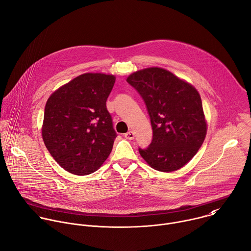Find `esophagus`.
<instances>
[{"mask_svg": "<svg viewBox=\"0 0 251 251\" xmlns=\"http://www.w3.org/2000/svg\"><path fill=\"white\" fill-rule=\"evenodd\" d=\"M124 136H125V138L128 139V140H133V139L135 138V134H134V132H132V131L127 132Z\"/></svg>", "mask_w": 251, "mask_h": 251, "instance_id": "esophagus-1", "label": "esophagus"}]
</instances>
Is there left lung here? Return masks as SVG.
Returning a JSON list of instances; mask_svg holds the SVG:
<instances>
[{"label":"left lung","instance_id":"8db88e82","mask_svg":"<svg viewBox=\"0 0 251 251\" xmlns=\"http://www.w3.org/2000/svg\"><path fill=\"white\" fill-rule=\"evenodd\" d=\"M142 97L152 128V140L142 157L158 172L181 169L202 146L207 124L199 93L190 83L161 68H147L127 77Z\"/></svg>","mask_w":251,"mask_h":251}]
</instances>
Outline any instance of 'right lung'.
I'll use <instances>...</instances> for the list:
<instances>
[{
	"instance_id": "add662e5",
	"label": "right lung",
	"mask_w": 251,
	"mask_h": 251,
	"mask_svg": "<svg viewBox=\"0 0 251 251\" xmlns=\"http://www.w3.org/2000/svg\"><path fill=\"white\" fill-rule=\"evenodd\" d=\"M114 82L113 75L83 74L54 92L46 102L44 144L73 175L95 173L112 151L117 134L106 100Z\"/></svg>"
}]
</instances>
